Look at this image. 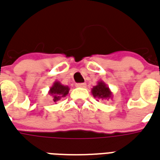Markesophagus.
I'll use <instances>...</instances> for the list:
<instances>
[{"label":"esophagus","mask_w":160,"mask_h":160,"mask_svg":"<svg viewBox=\"0 0 160 160\" xmlns=\"http://www.w3.org/2000/svg\"><path fill=\"white\" fill-rule=\"evenodd\" d=\"M76 86H77L78 88H85V87H86V83H77Z\"/></svg>","instance_id":"esophagus-1"}]
</instances>
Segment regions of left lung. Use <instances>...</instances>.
Wrapping results in <instances>:
<instances>
[{
    "instance_id": "8db88e82",
    "label": "left lung",
    "mask_w": 160,
    "mask_h": 160,
    "mask_svg": "<svg viewBox=\"0 0 160 160\" xmlns=\"http://www.w3.org/2000/svg\"><path fill=\"white\" fill-rule=\"evenodd\" d=\"M91 93L94 98L101 100H109L112 99V92L111 91L107 83L103 81H99L97 84L94 86L91 89Z\"/></svg>"
}]
</instances>
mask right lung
<instances>
[{
	"mask_svg": "<svg viewBox=\"0 0 160 160\" xmlns=\"http://www.w3.org/2000/svg\"><path fill=\"white\" fill-rule=\"evenodd\" d=\"M70 88L68 86L61 84V82L59 81H55L52 85V87H50L48 94L50 96H52V101L53 103H57L62 98L66 97L68 94Z\"/></svg>",
	"mask_w": 160,
	"mask_h": 160,
	"instance_id": "add662e5",
	"label": "right lung"
}]
</instances>
